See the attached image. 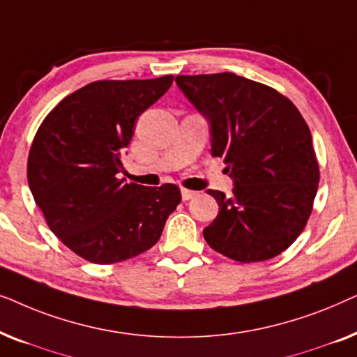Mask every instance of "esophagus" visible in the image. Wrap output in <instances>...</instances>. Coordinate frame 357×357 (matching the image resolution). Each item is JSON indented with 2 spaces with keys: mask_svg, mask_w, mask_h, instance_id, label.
Instances as JSON below:
<instances>
[{
  "mask_svg": "<svg viewBox=\"0 0 357 357\" xmlns=\"http://www.w3.org/2000/svg\"><path fill=\"white\" fill-rule=\"evenodd\" d=\"M197 195H198V192H193V190H188V188H182V199H183V202L195 198Z\"/></svg>",
  "mask_w": 357,
  "mask_h": 357,
  "instance_id": "1",
  "label": "esophagus"
}]
</instances>
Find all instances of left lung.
Here are the masks:
<instances>
[{"label": "left lung", "mask_w": 357, "mask_h": 357, "mask_svg": "<svg viewBox=\"0 0 357 357\" xmlns=\"http://www.w3.org/2000/svg\"><path fill=\"white\" fill-rule=\"evenodd\" d=\"M211 125V154L234 178L232 195L208 190L219 213L208 245L241 263L284 252L304 231L319 190L312 135L297 107L273 87L234 73L177 76Z\"/></svg>", "instance_id": "1"}]
</instances>
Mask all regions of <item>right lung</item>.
Returning a JSON list of instances; mask_svg holds the SVG:
<instances>
[{"label":"right lung","instance_id":"obj_1","mask_svg":"<svg viewBox=\"0 0 357 357\" xmlns=\"http://www.w3.org/2000/svg\"><path fill=\"white\" fill-rule=\"evenodd\" d=\"M174 76L96 81L66 96L38 126L27 159V182L47 226L65 245L97 265L149 250L180 188L125 183L121 153L135 121L162 97Z\"/></svg>","mask_w":357,"mask_h":357}]
</instances>
